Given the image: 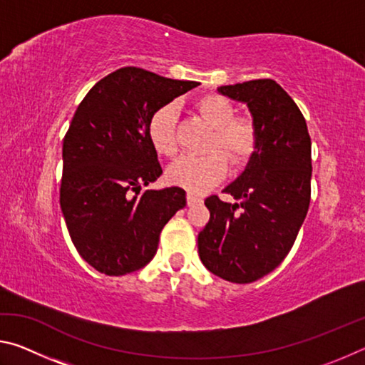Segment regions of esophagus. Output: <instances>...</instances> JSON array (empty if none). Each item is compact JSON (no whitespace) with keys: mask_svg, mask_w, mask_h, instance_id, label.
Listing matches in <instances>:
<instances>
[{"mask_svg":"<svg viewBox=\"0 0 365 365\" xmlns=\"http://www.w3.org/2000/svg\"><path fill=\"white\" fill-rule=\"evenodd\" d=\"M187 201H188V206H195V205H197V202H201V197L193 195V193H188Z\"/></svg>","mask_w":365,"mask_h":365,"instance_id":"obj_1","label":"esophagus"}]
</instances>
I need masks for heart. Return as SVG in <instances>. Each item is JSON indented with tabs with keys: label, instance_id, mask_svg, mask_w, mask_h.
I'll list each match as a JSON object with an SVG mask.
<instances>
[{
	"label": "heart",
	"instance_id": "1",
	"mask_svg": "<svg viewBox=\"0 0 365 365\" xmlns=\"http://www.w3.org/2000/svg\"><path fill=\"white\" fill-rule=\"evenodd\" d=\"M209 125L214 128L212 146L224 150L233 163L248 159L257 145V127L248 117H235L233 104L219 95H206L196 101ZM177 106L164 104L151 115L148 123V137L154 150L164 156H172L177 150L175 141ZM227 158L220 151H212L205 156L183 154L169 165L168 178L170 183L182 187L191 193H201L217 185L227 174Z\"/></svg>",
	"mask_w": 365,
	"mask_h": 365
}]
</instances>
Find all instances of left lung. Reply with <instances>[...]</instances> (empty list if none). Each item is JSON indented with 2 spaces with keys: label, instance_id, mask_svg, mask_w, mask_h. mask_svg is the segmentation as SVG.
Returning a JSON list of instances; mask_svg holds the SVG:
<instances>
[{
  "label": "left lung",
  "instance_id": "1",
  "mask_svg": "<svg viewBox=\"0 0 365 365\" xmlns=\"http://www.w3.org/2000/svg\"><path fill=\"white\" fill-rule=\"evenodd\" d=\"M217 93L246 104L259 137L242 174L224 188L238 201H205L211 219L197 235V252L214 275L251 283L279 267L306 219L311 137L301 110L275 80L219 86Z\"/></svg>",
  "mask_w": 365,
  "mask_h": 365
}]
</instances>
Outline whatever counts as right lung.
<instances>
[{
    "label": "right lung",
    "instance_id": "obj_1",
    "mask_svg": "<svg viewBox=\"0 0 365 365\" xmlns=\"http://www.w3.org/2000/svg\"><path fill=\"white\" fill-rule=\"evenodd\" d=\"M197 85L123 67L78 104L63 141L59 202L78 255L101 274L143 269L160 230L187 206L178 187L140 190L163 174L148 137L151 115Z\"/></svg>",
    "mask_w": 365,
    "mask_h": 365
}]
</instances>
